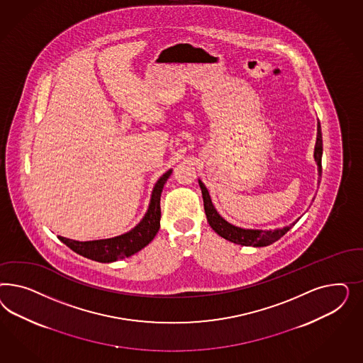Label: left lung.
Here are the masks:
<instances>
[{
    "instance_id": "left-lung-1",
    "label": "left lung",
    "mask_w": 363,
    "mask_h": 363,
    "mask_svg": "<svg viewBox=\"0 0 363 363\" xmlns=\"http://www.w3.org/2000/svg\"><path fill=\"white\" fill-rule=\"evenodd\" d=\"M322 132H320V125H317V143H315V147H314V160L318 166V176L319 178L322 177ZM318 179V185H319ZM198 184L201 187L202 191V198H203V208H205V213H206V218L209 222L211 229L216 231L220 237L228 240V241L241 245V246H254V247H262V246H267L272 245L273 242L278 241L281 237H284L287 231L290 230L296 223L293 222L291 225L281 228V229H275V230H259V229H242L238 226H234L229 223L228 220H223L218 214V211L214 208L211 198L209 196V191L206 186L202 184L201 179H198Z\"/></svg>"
}]
</instances>
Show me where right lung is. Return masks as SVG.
Here are the masks:
<instances>
[{"label":"right lung","mask_w":363,"mask_h":363,"mask_svg":"<svg viewBox=\"0 0 363 363\" xmlns=\"http://www.w3.org/2000/svg\"><path fill=\"white\" fill-rule=\"evenodd\" d=\"M172 172L173 170L170 169L164 176L160 177L152 193L149 209L141 222L135 228H133L132 230L121 234L118 237H113L108 240H97V241H73L64 237H60V240L79 255L97 262H104V264L114 262L118 259H123L126 257H130L133 254L138 253L146 245L153 241L155 234L160 230L161 193Z\"/></svg>","instance_id":"1"}]
</instances>
